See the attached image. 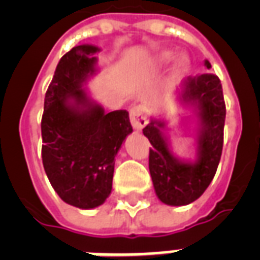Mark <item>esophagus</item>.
Returning <instances> with one entry per match:
<instances>
[{
    "instance_id": "obj_1",
    "label": "esophagus",
    "mask_w": 260,
    "mask_h": 260,
    "mask_svg": "<svg viewBox=\"0 0 260 260\" xmlns=\"http://www.w3.org/2000/svg\"><path fill=\"white\" fill-rule=\"evenodd\" d=\"M131 122L135 131H142L147 125V109L144 106H135L131 109Z\"/></svg>"
}]
</instances>
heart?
<instances>
[{"label": "heart", "instance_id": "b5f03b06", "mask_svg": "<svg viewBox=\"0 0 260 260\" xmlns=\"http://www.w3.org/2000/svg\"><path fill=\"white\" fill-rule=\"evenodd\" d=\"M173 58V52L169 50H162L158 51L156 54H154L152 56V63L155 66H165L166 63H169V60ZM190 71V60L186 55L181 54L177 55L173 62V67H171V75L174 78H179V77H183Z\"/></svg>", "mask_w": 260, "mask_h": 260}]
</instances>
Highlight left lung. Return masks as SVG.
I'll list each match as a JSON object with an SVG mask.
<instances>
[{"mask_svg":"<svg viewBox=\"0 0 260 260\" xmlns=\"http://www.w3.org/2000/svg\"><path fill=\"white\" fill-rule=\"evenodd\" d=\"M209 70L210 63L205 60ZM177 100L193 112L196 129V156L181 159L173 152L167 121L152 117L143 129L150 148V174L155 193L163 204L182 206L191 204L204 194L213 179L221 158L225 102L218 77L202 74L183 79Z\"/></svg>","mask_w":260,"mask_h":260,"instance_id":"obj_1","label":"left lung"}]
</instances>
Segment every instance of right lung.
Returning <instances> with one entry per match:
<instances>
[{"mask_svg":"<svg viewBox=\"0 0 260 260\" xmlns=\"http://www.w3.org/2000/svg\"><path fill=\"white\" fill-rule=\"evenodd\" d=\"M100 48L74 47L63 55L44 98L42 158L47 177L63 201L94 209L109 197L114 158L132 134L126 110L105 113L85 87L98 73Z\"/></svg>","mask_w":260,"mask_h":260,"instance_id":"1","label":"right lung"}]
</instances>
